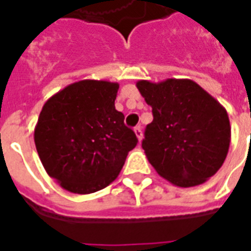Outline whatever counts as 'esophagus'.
<instances>
[{
    "mask_svg": "<svg viewBox=\"0 0 251 251\" xmlns=\"http://www.w3.org/2000/svg\"><path fill=\"white\" fill-rule=\"evenodd\" d=\"M134 133H135V135H137L138 141L141 142L142 138H143V133H142V127H141V126H137V127L134 129Z\"/></svg>",
    "mask_w": 251,
    "mask_h": 251,
    "instance_id": "34e87169",
    "label": "esophagus"
}]
</instances>
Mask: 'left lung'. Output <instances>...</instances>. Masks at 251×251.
<instances>
[{"label": "left lung", "instance_id": "obj_1", "mask_svg": "<svg viewBox=\"0 0 251 251\" xmlns=\"http://www.w3.org/2000/svg\"><path fill=\"white\" fill-rule=\"evenodd\" d=\"M137 88L152 108L142 147L155 171L179 187L206 182L229 150L226 108L191 79L138 80Z\"/></svg>", "mask_w": 251, "mask_h": 251}]
</instances>
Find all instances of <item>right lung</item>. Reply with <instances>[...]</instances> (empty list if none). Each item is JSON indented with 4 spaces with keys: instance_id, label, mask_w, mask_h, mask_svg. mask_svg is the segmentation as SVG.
Here are the masks:
<instances>
[{
    "instance_id": "obj_1",
    "label": "right lung",
    "mask_w": 251,
    "mask_h": 251,
    "mask_svg": "<svg viewBox=\"0 0 251 251\" xmlns=\"http://www.w3.org/2000/svg\"><path fill=\"white\" fill-rule=\"evenodd\" d=\"M118 83L84 79L49 98L35 126L45 171L65 190L91 194L120 175L137 135L114 106Z\"/></svg>"
}]
</instances>
